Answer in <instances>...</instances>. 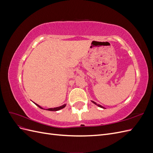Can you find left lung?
<instances>
[{
    "label": "left lung",
    "instance_id": "obj_1",
    "mask_svg": "<svg viewBox=\"0 0 153 153\" xmlns=\"http://www.w3.org/2000/svg\"><path fill=\"white\" fill-rule=\"evenodd\" d=\"M92 101V103H93L94 104L96 105L97 106H99V107H100V108H104V109L105 108V107H103V106H101V105H99V104H97V103H96V102H94V101Z\"/></svg>",
    "mask_w": 153,
    "mask_h": 153
}]
</instances>
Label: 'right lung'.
Here are the masks:
<instances>
[{
  "label": "right lung",
  "instance_id": "right-lung-1",
  "mask_svg": "<svg viewBox=\"0 0 153 153\" xmlns=\"http://www.w3.org/2000/svg\"><path fill=\"white\" fill-rule=\"evenodd\" d=\"M37 106H38L39 108H41V109H44V108H43L42 107H41V106H40L39 105H38V104H36V103H35ZM66 104H64L63 105H62V106H58V107H55V108H48V109H46L47 110H49V111H58V110H61V109H62V108H64V107H65L66 106ZM44 110H45V109H44Z\"/></svg>",
  "mask_w": 153,
  "mask_h": 153
}]
</instances>
